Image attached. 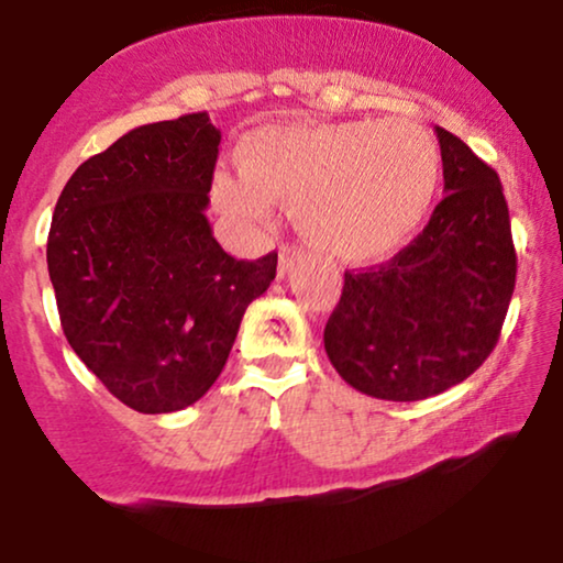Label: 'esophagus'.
Returning <instances> with one entry per match:
<instances>
[{
	"label": "esophagus",
	"mask_w": 563,
	"mask_h": 563,
	"mask_svg": "<svg viewBox=\"0 0 563 563\" xmlns=\"http://www.w3.org/2000/svg\"><path fill=\"white\" fill-rule=\"evenodd\" d=\"M299 260V251L296 249H288V245H283L280 249V264H277V277H286V273L290 269V264Z\"/></svg>",
	"instance_id": "obj_1"
}]
</instances>
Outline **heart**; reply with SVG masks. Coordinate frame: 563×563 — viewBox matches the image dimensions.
<instances>
[{"instance_id":"heart-1","label":"heart","mask_w":563,"mask_h":563,"mask_svg":"<svg viewBox=\"0 0 563 563\" xmlns=\"http://www.w3.org/2000/svg\"><path fill=\"white\" fill-rule=\"evenodd\" d=\"M442 153L416 121L262 126L241 142V174L219 172L214 198L243 222H267L273 200L296 228L349 264L386 260L434 203Z\"/></svg>"}]
</instances>
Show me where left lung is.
Instances as JSON below:
<instances>
[{
  "label": "left lung",
  "mask_w": 563,
  "mask_h": 563,
  "mask_svg": "<svg viewBox=\"0 0 563 563\" xmlns=\"http://www.w3.org/2000/svg\"><path fill=\"white\" fill-rule=\"evenodd\" d=\"M434 132L448 196L394 260L344 275L322 335L349 386L391 402L466 380L495 349L516 286L500 177L461 137Z\"/></svg>",
  "instance_id": "8db88e82"
}]
</instances>
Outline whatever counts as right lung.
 Wrapping results in <instances>:
<instances>
[{
    "label": "right lung",
    "mask_w": 563,
    "mask_h": 563,
    "mask_svg": "<svg viewBox=\"0 0 563 563\" xmlns=\"http://www.w3.org/2000/svg\"><path fill=\"white\" fill-rule=\"evenodd\" d=\"M222 132L187 113L126 132L70 174L47 269L70 349L137 412L198 402L219 378L245 307L275 280L217 243L206 209Z\"/></svg>",
    "instance_id": "1"
}]
</instances>
